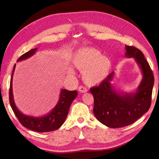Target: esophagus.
<instances>
[{"mask_svg": "<svg viewBox=\"0 0 159 159\" xmlns=\"http://www.w3.org/2000/svg\"><path fill=\"white\" fill-rule=\"evenodd\" d=\"M78 89H79V92H80V93H86L87 92V89L86 87H83V86L79 87V88H78Z\"/></svg>", "mask_w": 159, "mask_h": 159, "instance_id": "esophagus-1", "label": "esophagus"}]
</instances>
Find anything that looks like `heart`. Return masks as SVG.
Here are the masks:
<instances>
[{"label": "heart", "instance_id": "b5f03b06", "mask_svg": "<svg viewBox=\"0 0 159 159\" xmlns=\"http://www.w3.org/2000/svg\"><path fill=\"white\" fill-rule=\"evenodd\" d=\"M72 65L83 72V79L87 85H95L102 82L109 74L111 63L107 57L96 48H82L73 53ZM69 73L72 70L69 69Z\"/></svg>", "mask_w": 159, "mask_h": 159}]
</instances>
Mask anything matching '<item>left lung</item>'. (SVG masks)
<instances>
[{"label":"left lung","instance_id":"1","mask_svg":"<svg viewBox=\"0 0 159 159\" xmlns=\"http://www.w3.org/2000/svg\"><path fill=\"white\" fill-rule=\"evenodd\" d=\"M125 49V57L134 59L142 74L137 89L133 92L117 91L112 84L114 72L99 86L90 89L94 98V116L100 122L112 128L128 126L149 110L154 83L153 73L142 52L126 45Z\"/></svg>","mask_w":159,"mask_h":159}]
</instances>
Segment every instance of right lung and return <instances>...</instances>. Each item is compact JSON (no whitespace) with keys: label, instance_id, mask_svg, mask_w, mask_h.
<instances>
[{"label":"right lung","instance_id":"1","mask_svg":"<svg viewBox=\"0 0 159 159\" xmlns=\"http://www.w3.org/2000/svg\"><path fill=\"white\" fill-rule=\"evenodd\" d=\"M37 50H38V48H35L24 54L17 61H21L30 58L35 55ZM15 68L16 64L13 67L11 80H10L9 102L13 112L20 122L22 124V126L28 129L38 132V133H46V132H50L58 129L65 121L67 114H68L70 107L74 100L76 98L78 92L76 90L68 91L62 89L61 90L58 102L48 114L39 117L26 116V115L23 114L18 109L15 104L14 98H13L12 81Z\"/></svg>","mask_w":159,"mask_h":159}]
</instances>
